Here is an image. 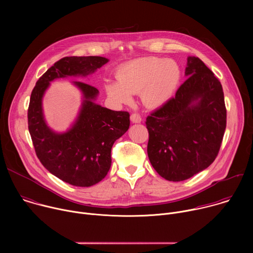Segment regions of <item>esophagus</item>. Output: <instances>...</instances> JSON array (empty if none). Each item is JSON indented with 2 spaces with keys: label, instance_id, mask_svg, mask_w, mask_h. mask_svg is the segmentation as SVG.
<instances>
[{
  "label": "esophagus",
  "instance_id": "esophagus-1",
  "mask_svg": "<svg viewBox=\"0 0 253 253\" xmlns=\"http://www.w3.org/2000/svg\"><path fill=\"white\" fill-rule=\"evenodd\" d=\"M130 118H131V121H132L133 123H140L141 120H142L141 115H140L139 113H133V114H131Z\"/></svg>",
  "mask_w": 253,
  "mask_h": 253
}]
</instances>
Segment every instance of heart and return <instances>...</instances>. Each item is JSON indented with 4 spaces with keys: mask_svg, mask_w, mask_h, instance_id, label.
<instances>
[{
    "mask_svg": "<svg viewBox=\"0 0 253 253\" xmlns=\"http://www.w3.org/2000/svg\"><path fill=\"white\" fill-rule=\"evenodd\" d=\"M181 70L173 60L158 57L140 58L118 68L117 82H107L106 92L118 103L129 102L133 93L141 91L143 102L148 106H159L175 92Z\"/></svg>",
    "mask_w": 253,
    "mask_h": 253,
    "instance_id": "b5f03b06",
    "label": "heart"
}]
</instances>
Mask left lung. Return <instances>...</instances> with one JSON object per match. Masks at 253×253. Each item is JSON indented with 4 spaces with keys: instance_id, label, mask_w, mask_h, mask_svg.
I'll use <instances>...</instances> for the list:
<instances>
[{
    "instance_id": "left-lung-1",
    "label": "left lung",
    "mask_w": 253,
    "mask_h": 253,
    "mask_svg": "<svg viewBox=\"0 0 253 253\" xmlns=\"http://www.w3.org/2000/svg\"><path fill=\"white\" fill-rule=\"evenodd\" d=\"M185 76L175 97L145 122L149 160L161 177L175 182L192 177L215 160L226 128L224 94L213 72L191 56Z\"/></svg>"
}]
</instances>
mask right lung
Listing matches in <instances>:
<instances>
[{
	"label": "right lung",
	"mask_w": 253,
	"mask_h": 253,
	"mask_svg": "<svg viewBox=\"0 0 253 253\" xmlns=\"http://www.w3.org/2000/svg\"><path fill=\"white\" fill-rule=\"evenodd\" d=\"M108 61L99 56L64 57L40 77L31 94L28 128L36 154L50 173L74 186L90 187L107 175L112 146L128 130L130 114L96 104L98 89L74 81L84 97L79 116L70 130L56 133L45 122L42 99L53 80L88 76Z\"/></svg>",
	"instance_id": "1"
}]
</instances>
